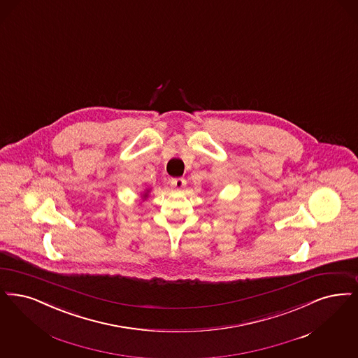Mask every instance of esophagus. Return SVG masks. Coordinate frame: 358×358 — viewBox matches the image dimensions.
<instances>
[{
  "label": "esophagus",
  "mask_w": 358,
  "mask_h": 358,
  "mask_svg": "<svg viewBox=\"0 0 358 358\" xmlns=\"http://www.w3.org/2000/svg\"><path fill=\"white\" fill-rule=\"evenodd\" d=\"M171 185L177 189V190H181L182 187H185L186 181L184 178H172L171 180Z\"/></svg>",
  "instance_id": "esophagus-1"
}]
</instances>
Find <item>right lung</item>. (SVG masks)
Listing matches in <instances>:
<instances>
[{
  "label": "right lung",
  "instance_id": "1",
  "mask_svg": "<svg viewBox=\"0 0 358 358\" xmlns=\"http://www.w3.org/2000/svg\"><path fill=\"white\" fill-rule=\"evenodd\" d=\"M150 190H152L150 187H148V189H145V190H143V193H141V196H140V197H141V199H140V202H143V201H146L149 199Z\"/></svg>",
  "mask_w": 358,
  "mask_h": 358
}]
</instances>
